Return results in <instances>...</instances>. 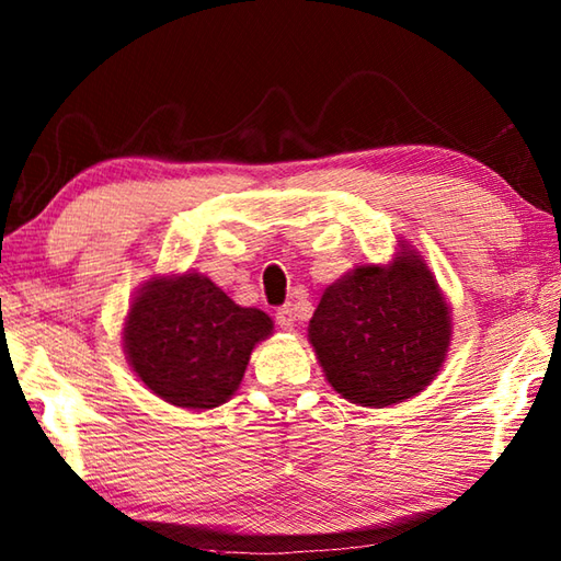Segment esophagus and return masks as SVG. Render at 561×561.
<instances>
[{
  "mask_svg": "<svg viewBox=\"0 0 561 561\" xmlns=\"http://www.w3.org/2000/svg\"><path fill=\"white\" fill-rule=\"evenodd\" d=\"M277 323H279L282 330H294V325H296V313H294L291 306L279 308V311H277Z\"/></svg>",
  "mask_w": 561,
  "mask_h": 561,
  "instance_id": "esophagus-1",
  "label": "esophagus"
}]
</instances>
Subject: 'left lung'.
Segmentation results:
<instances>
[{
    "mask_svg": "<svg viewBox=\"0 0 561 561\" xmlns=\"http://www.w3.org/2000/svg\"><path fill=\"white\" fill-rule=\"evenodd\" d=\"M453 337L450 304L420 250L354 265L320 296L308 342L328 383L362 408H390L432 383Z\"/></svg>",
    "mask_w": 561,
    "mask_h": 561,
    "instance_id": "obj_1",
    "label": "left lung"
}]
</instances>
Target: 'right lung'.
<instances>
[{
  "label": "right lung",
  "mask_w": 561,
  "mask_h": 561,
  "mask_svg": "<svg viewBox=\"0 0 561 561\" xmlns=\"http://www.w3.org/2000/svg\"><path fill=\"white\" fill-rule=\"evenodd\" d=\"M274 332L260 308L238 306L207 274H153L123 325L125 359L153 396L205 412L241 388L250 354Z\"/></svg>",
  "instance_id": "right-lung-1"
}]
</instances>
